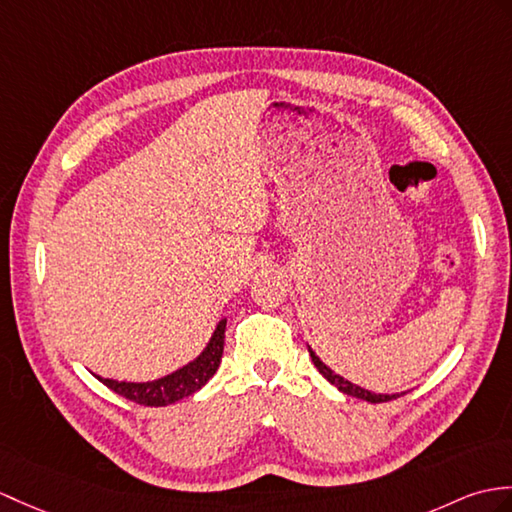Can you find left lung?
<instances>
[{
    "label": "left lung",
    "mask_w": 512,
    "mask_h": 512,
    "mask_svg": "<svg viewBox=\"0 0 512 512\" xmlns=\"http://www.w3.org/2000/svg\"><path fill=\"white\" fill-rule=\"evenodd\" d=\"M307 349H310V347H307ZM310 358H312L314 366L320 371V375H323L329 384H334L340 392H344V395L358 397V399L371 401V403H384V401H390V399H397V397H399V395H382V392H379V395H377V392H371V390H366V388H360V386L351 384L349 379H344V377L336 375L327 364H323V360H320L312 349H310Z\"/></svg>",
    "instance_id": "8db88e82"
}]
</instances>
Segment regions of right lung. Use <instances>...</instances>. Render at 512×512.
Listing matches in <instances>:
<instances>
[{"mask_svg":"<svg viewBox=\"0 0 512 512\" xmlns=\"http://www.w3.org/2000/svg\"><path fill=\"white\" fill-rule=\"evenodd\" d=\"M224 329H227V318H222L216 331H213L211 340L207 342V347L202 349L196 360L185 364L178 371L154 379V382H115V379H104L100 375H95L100 379L104 386H109L117 395H122L130 401L139 403V406H170L174 401H181L189 395H194L196 390L205 386L213 373L218 371L220 360H222V351H224Z\"/></svg>","mask_w":512,"mask_h":512,"instance_id":"right-lung-1","label":"right lung"}]
</instances>
